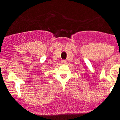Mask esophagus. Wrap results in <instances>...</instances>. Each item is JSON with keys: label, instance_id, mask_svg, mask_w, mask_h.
I'll return each mask as SVG.
<instances>
[{"label": "esophagus", "instance_id": "obj_1", "mask_svg": "<svg viewBox=\"0 0 120 120\" xmlns=\"http://www.w3.org/2000/svg\"><path fill=\"white\" fill-rule=\"evenodd\" d=\"M61 63L62 64H66L67 63V61L66 60H62L61 61Z\"/></svg>", "mask_w": 120, "mask_h": 120}]
</instances>
